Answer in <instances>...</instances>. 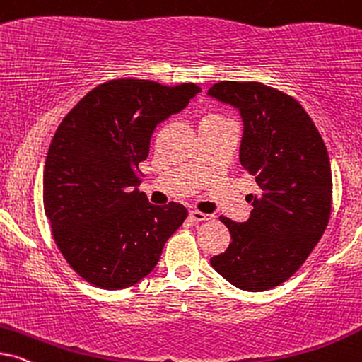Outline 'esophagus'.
Wrapping results in <instances>:
<instances>
[{
  "label": "esophagus",
  "instance_id": "1",
  "mask_svg": "<svg viewBox=\"0 0 362 362\" xmlns=\"http://www.w3.org/2000/svg\"><path fill=\"white\" fill-rule=\"evenodd\" d=\"M189 218L192 221L201 223V221H208V219H211V216L201 213V211H189Z\"/></svg>",
  "mask_w": 362,
  "mask_h": 362
}]
</instances>
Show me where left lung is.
I'll return each mask as SVG.
<instances>
[{
  "label": "left lung",
  "mask_w": 362,
  "mask_h": 362,
  "mask_svg": "<svg viewBox=\"0 0 362 362\" xmlns=\"http://www.w3.org/2000/svg\"><path fill=\"white\" fill-rule=\"evenodd\" d=\"M208 96L236 107L243 119L241 166L256 180L247 221L221 218L231 244L211 257L228 283L259 293L289 279L311 255L331 216L327 149L304 107L261 83L221 81Z\"/></svg>",
  "instance_id": "obj_1"
}]
</instances>
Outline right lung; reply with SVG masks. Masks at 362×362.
<instances>
[{
	"instance_id": "add662e5",
	"label": "right lung",
	"mask_w": 362,
	"mask_h": 362,
	"mask_svg": "<svg viewBox=\"0 0 362 362\" xmlns=\"http://www.w3.org/2000/svg\"><path fill=\"white\" fill-rule=\"evenodd\" d=\"M199 91L191 83L112 79L91 89L56 129L43 173L45 213L61 255L88 283L111 291L136 284L186 219L180 203H149L134 171L154 128Z\"/></svg>"
}]
</instances>
